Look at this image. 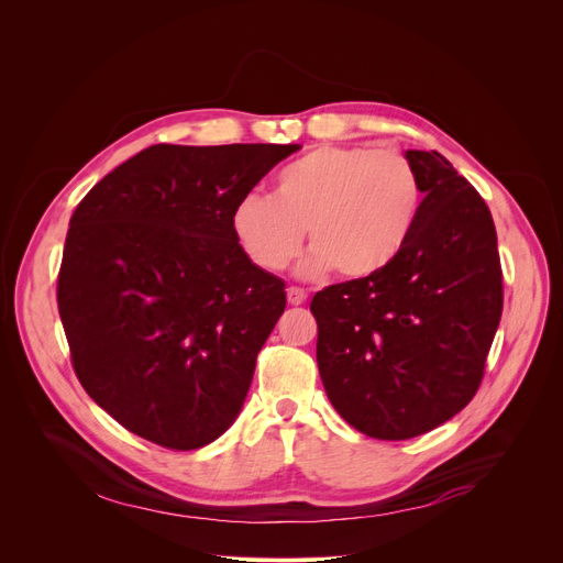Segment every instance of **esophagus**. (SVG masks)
I'll use <instances>...</instances> for the list:
<instances>
[{
  "mask_svg": "<svg viewBox=\"0 0 563 563\" xmlns=\"http://www.w3.org/2000/svg\"><path fill=\"white\" fill-rule=\"evenodd\" d=\"M306 299H308V294L301 287H287V301L291 306H301V303H306Z\"/></svg>",
  "mask_w": 563,
  "mask_h": 563,
  "instance_id": "1",
  "label": "esophagus"
}]
</instances>
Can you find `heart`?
Wrapping results in <instances>:
<instances>
[{
    "label": "heart",
    "mask_w": 563,
    "mask_h": 563,
    "mask_svg": "<svg viewBox=\"0 0 563 563\" xmlns=\"http://www.w3.org/2000/svg\"><path fill=\"white\" fill-rule=\"evenodd\" d=\"M420 177L393 151L372 145H319L283 166L274 194L234 202L230 230L262 272H280L299 255L308 232L310 255L299 274L367 278L404 249L420 210Z\"/></svg>",
    "instance_id": "obj_1"
}]
</instances>
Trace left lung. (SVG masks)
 Instances as JSON below:
<instances>
[{
    "label": "left lung",
    "mask_w": 563,
    "mask_h": 563,
    "mask_svg": "<svg viewBox=\"0 0 563 563\" xmlns=\"http://www.w3.org/2000/svg\"><path fill=\"white\" fill-rule=\"evenodd\" d=\"M424 194L399 255L314 294L317 365L340 416L378 440L427 433L475 397L501 317L490 210L431 151H406Z\"/></svg>",
    "instance_id": "left-lung-1"
}]
</instances>
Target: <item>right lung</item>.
Masks as SVG:
<instances>
[{
  "instance_id": "1",
  "label": "right lung",
  "mask_w": 563,
  "mask_h": 563,
  "mask_svg": "<svg viewBox=\"0 0 563 563\" xmlns=\"http://www.w3.org/2000/svg\"><path fill=\"white\" fill-rule=\"evenodd\" d=\"M301 145H151L70 219L56 301L73 367L100 408L168 450L240 416L285 283L230 230L234 202Z\"/></svg>"
}]
</instances>
